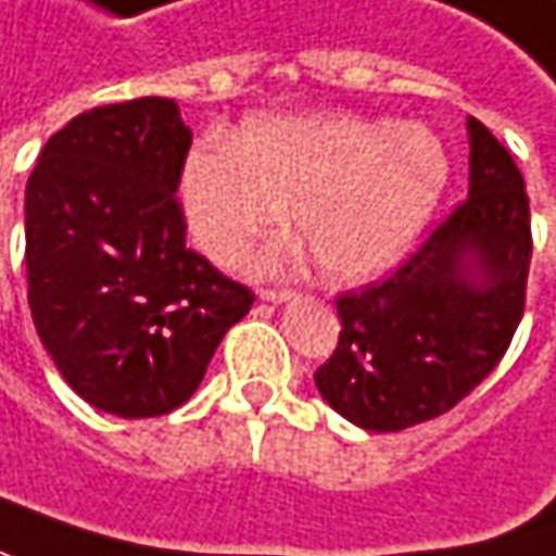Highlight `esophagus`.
<instances>
[{
    "mask_svg": "<svg viewBox=\"0 0 556 556\" xmlns=\"http://www.w3.org/2000/svg\"><path fill=\"white\" fill-rule=\"evenodd\" d=\"M295 292L292 289H261V299L264 302H274V305H279V302H289Z\"/></svg>",
    "mask_w": 556,
    "mask_h": 556,
    "instance_id": "obj_1",
    "label": "esophagus"
}]
</instances>
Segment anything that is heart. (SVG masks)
I'll list each match as a JSON object with an SVG mask.
<instances>
[{"label":"heart","instance_id":"b5f03b06","mask_svg":"<svg viewBox=\"0 0 556 556\" xmlns=\"http://www.w3.org/2000/svg\"><path fill=\"white\" fill-rule=\"evenodd\" d=\"M443 185L446 153L425 125L362 115L261 118L239 144L207 141L188 153L181 211L198 248L232 267L292 207L317 267L358 282L406 254Z\"/></svg>","mask_w":556,"mask_h":556}]
</instances>
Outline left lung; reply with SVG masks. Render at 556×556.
<instances>
[{
  "instance_id": "1",
  "label": "left lung",
  "mask_w": 556,
  "mask_h": 556,
  "mask_svg": "<svg viewBox=\"0 0 556 556\" xmlns=\"http://www.w3.org/2000/svg\"><path fill=\"white\" fill-rule=\"evenodd\" d=\"M469 198L380 282L337 299L340 343L320 396L365 431H403L497 368L526 308L529 194L509 150L469 118Z\"/></svg>"
}]
</instances>
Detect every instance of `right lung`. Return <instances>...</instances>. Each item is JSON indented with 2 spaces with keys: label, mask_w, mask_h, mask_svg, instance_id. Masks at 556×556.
Segmentation results:
<instances>
[{
  "label": "right lung",
  "mask_w": 556,
  "mask_h": 556,
  "mask_svg": "<svg viewBox=\"0 0 556 556\" xmlns=\"http://www.w3.org/2000/svg\"><path fill=\"white\" fill-rule=\"evenodd\" d=\"M191 131L176 100L75 115L27 179V305L65 383L118 418L191 400L254 292L185 245Z\"/></svg>",
  "instance_id": "1"
}]
</instances>
